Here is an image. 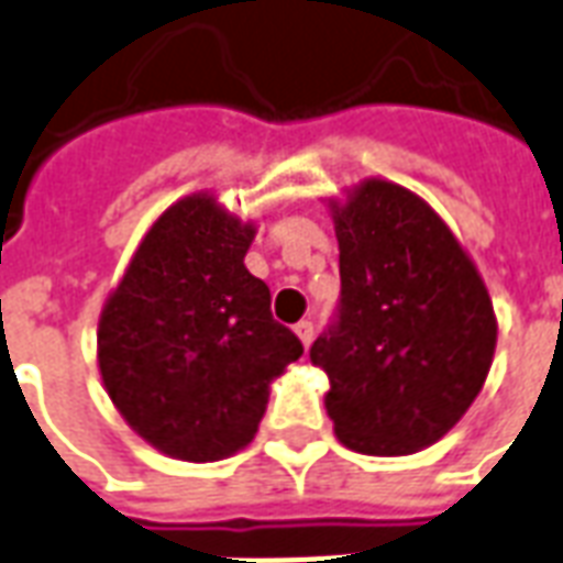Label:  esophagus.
Segmentation results:
<instances>
[{
    "label": "esophagus",
    "instance_id": "obj_1",
    "mask_svg": "<svg viewBox=\"0 0 563 563\" xmlns=\"http://www.w3.org/2000/svg\"><path fill=\"white\" fill-rule=\"evenodd\" d=\"M294 332H297L302 344L311 346V341H314V323H311V320H299L297 327H294Z\"/></svg>",
    "mask_w": 563,
    "mask_h": 563
}]
</instances>
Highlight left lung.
<instances>
[{
  "instance_id": "obj_1",
  "label": "left lung",
  "mask_w": 563,
  "mask_h": 563,
  "mask_svg": "<svg viewBox=\"0 0 563 563\" xmlns=\"http://www.w3.org/2000/svg\"><path fill=\"white\" fill-rule=\"evenodd\" d=\"M332 219L341 302L311 344L329 377L327 412L358 454H412L445 437L484 388L493 299L451 228L404 186L362 180Z\"/></svg>"
}]
</instances>
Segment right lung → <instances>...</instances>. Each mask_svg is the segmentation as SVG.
Instances as JSON below:
<instances>
[{"instance_id": "obj_1", "label": "right lung", "mask_w": 563, "mask_h": 563, "mask_svg": "<svg viewBox=\"0 0 563 563\" xmlns=\"http://www.w3.org/2000/svg\"><path fill=\"white\" fill-rule=\"evenodd\" d=\"M255 225L210 192L156 219L97 323L100 377L118 412L156 451L213 463L246 448L269 383L302 356L243 264Z\"/></svg>"}]
</instances>
